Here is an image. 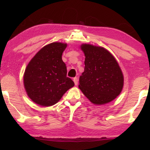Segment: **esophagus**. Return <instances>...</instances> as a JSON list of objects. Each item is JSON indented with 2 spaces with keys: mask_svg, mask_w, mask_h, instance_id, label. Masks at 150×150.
<instances>
[{
  "mask_svg": "<svg viewBox=\"0 0 150 150\" xmlns=\"http://www.w3.org/2000/svg\"><path fill=\"white\" fill-rule=\"evenodd\" d=\"M73 81H74V82L75 85H78V79H77V78H76V77L74 78Z\"/></svg>",
  "mask_w": 150,
  "mask_h": 150,
  "instance_id": "1",
  "label": "esophagus"
}]
</instances>
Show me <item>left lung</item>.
<instances>
[{
    "label": "left lung",
    "mask_w": 150,
    "mask_h": 150,
    "mask_svg": "<svg viewBox=\"0 0 150 150\" xmlns=\"http://www.w3.org/2000/svg\"><path fill=\"white\" fill-rule=\"evenodd\" d=\"M85 69L79 87L91 103L102 105L112 101L124 87V75L115 58L103 47L83 44Z\"/></svg>",
    "instance_id": "obj_1"
}]
</instances>
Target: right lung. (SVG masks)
<instances>
[{
    "mask_svg": "<svg viewBox=\"0 0 150 150\" xmlns=\"http://www.w3.org/2000/svg\"><path fill=\"white\" fill-rule=\"evenodd\" d=\"M67 44H49L36 53L26 66L24 74V87L33 102L42 106L57 103L67 90L74 86L67 77V67L62 54Z\"/></svg>",
    "mask_w": 150,
    "mask_h": 150,
    "instance_id": "obj_1",
    "label": "right lung"
}]
</instances>
